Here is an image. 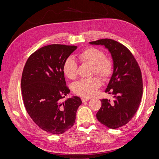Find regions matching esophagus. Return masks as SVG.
Segmentation results:
<instances>
[{
    "mask_svg": "<svg viewBox=\"0 0 159 159\" xmlns=\"http://www.w3.org/2000/svg\"><path fill=\"white\" fill-rule=\"evenodd\" d=\"M88 100H89V98H81V101H82V102H85Z\"/></svg>",
    "mask_w": 159,
    "mask_h": 159,
    "instance_id": "esophagus-1",
    "label": "esophagus"
}]
</instances>
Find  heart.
<instances>
[{
  "label": "heart",
  "mask_w": 159,
  "mask_h": 159,
  "mask_svg": "<svg viewBox=\"0 0 159 159\" xmlns=\"http://www.w3.org/2000/svg\"><path fill=\"white\" fill-rule=\"evenodd\" d=\"M79 59L85 63L93 66V72L99 75L103 80H107L111 75L113 63L109 57H105L104 52L94 47H89L81 51L78 54ZM78 64L71 57L67 58L63 64L64 75L70 80L77 76ZM101 86V81L98 77L90 79H81L73 85L74 93L85 98L92 97L97 93Z\"/></svg>",
  "instance_id": "b5f03b06"
}]
</instances>
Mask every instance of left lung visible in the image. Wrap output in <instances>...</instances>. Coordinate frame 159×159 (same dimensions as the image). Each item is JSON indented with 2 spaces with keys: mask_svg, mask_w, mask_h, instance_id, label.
<instances>
[{
  "mask_svg": "<svg viewBox=\"0 0 159 159\" xmlns=\"http://www.w3.org/2000/svg\"><path fill=\"white\" fill-rule=\"evenodd\" d=\"M89 44L105 46L112 57L113 71L105 92L113 95L114 100L102 99L96 117L105 126L117 129L131 121L139 108L143 95L141 71L132 53L121 43L105 38Z\"/></svg>",
  "mask_w": 159,
  "mask_h": 159,
  "instance_id": "obj_1",
  "label": "left lung"
}]
</instances>
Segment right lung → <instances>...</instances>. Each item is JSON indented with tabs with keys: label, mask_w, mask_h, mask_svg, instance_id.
I'll return each instance as SVG.
<instances>
[{
	"label": "right lung",
	"mask_w": 159,
	"mask_h": 159,
	"mask_svg": "<svg viewBox=\"0 0 159 159\" xmlns=\"http://www.w3.org/2000/svg\"><path fill=\"white\" fill-rule=\"evenodd\" d=\"M76 46L51 44L28 57L21 79L24 105L28 115L44 131L60 134L74 125L76 112L82 103L78 96L61 99L70 93L63 64Z\"/></svg>",
	"instance_id": "obj_1"
}]
</instances>
